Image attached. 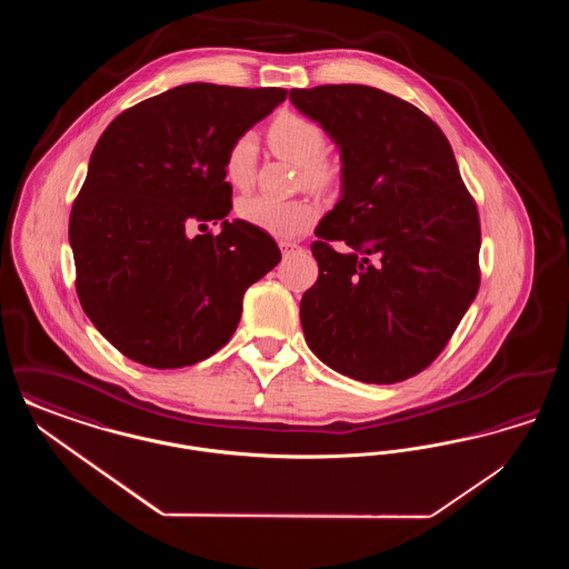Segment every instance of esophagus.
<instances>
[{"mask_svg": "<svg viewBox=\"0 0 569 569\" xmlns=\"http://www.w3.org/2000/svg\"><path fill=\"white\" fill-rule=\"evenodd\" d=\"M279 249H281V253H283V256H290V253H297V251H300L302 247L298 243H292V241H279Z\"/></svg>", "mask_w": 569, "mask_h": 569, "instance_id": "esophagus-1", "label": "esophagus"}]
</instances>
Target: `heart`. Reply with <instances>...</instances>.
Instances as JSON below:
<instances>
[{"instance_id":"b5f03b06","label":"heart","mask_w":569,"mask_h":569,"mask_svg":"<svg viewBox=\"0 0 569 569\" xmlns=\"http://www.w3.org/2000/svg\"><path fill=\"white\" fill-rule=\"evenodd\" d=\"M269 142L277 156L302 166V179L307 186L325 190L339 181V166L322 156L326 134L318 121L298 112H281L269 126ZM256 158V138L251 134L237 136L223 158L226 179L239 190L249 188L253 181ZM237 213L244 223L271 237L295 239L313 226L320 211L311 200H277L256 193L239 202Z\"/></svg>"}]
</instances>
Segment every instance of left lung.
Masks as SVG:
<instances>
[{
	"label": "left lung",
	"mask_w": 569,
	"mask_h": 569,
	"mask_svg": "<svg viewBox=\"0 0 569 569\" xmlns=\"http://www.w3.org/2000/svg\"><path fill=\"white\" fill-rule=\"evenodd\" d=\"M290 100L341 153V200L316 230L320 274L300 300L305 341L341 376L403 381L441 353L478 295L476 202L448 138L406 100L367 84Z\"/></svg>",
	"instance_id": "8db88e82"
}]
</instances>
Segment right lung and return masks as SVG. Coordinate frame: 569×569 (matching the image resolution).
<instances>
[{"mask_svg":"<svg viewBox=\"0 0 569 569\" xmlns=\"http://www.w3.org/2000/svg\"><path fill=\"white\" fill-rule=\"evenodd\" d=\"M286 93L190 82L123 110L100 136L70 213L77 295L134 362L179 369L213 356L239 326L244 290L281 260L267 232L226 219L223 158ZM207 220L222 232L187 234Z\"/></svg>","mask_w":569,"mask_h":569,"instance_id":"obj_1","label":"right lung"}]
</instances>
